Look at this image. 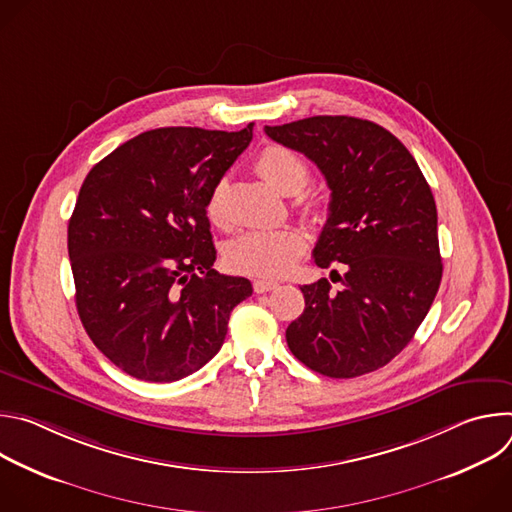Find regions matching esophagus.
Here are the masks:
<instances>
[{"label":"esophagus","mask_w":512,"mask_h":512,"mask_svg":"<svg viewBox=\"0 0 512 512\" xmlns=\"http://www.w3.org/2000/svg\"><path fill=\"white\" fill-rule=\"evenodd\" d=\"M277 285H279V283H277L275 279H265V277L253 281V289L257 291V294H265V291H271V289H275Z\"/></svg>","instance_id":"esophagus-1"}]
</instances>
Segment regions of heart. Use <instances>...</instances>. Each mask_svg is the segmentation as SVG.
<instances>
[{
    "label": "heart",
    "instance_id": "heart-1",
    "mask_svg": "<svg viewBox=\"0 0 512 512\" xmlns=\"http://www.w3.org/2000/svg\"><path fill=\"white\" fill-rule=\"evenodd\" d=\"M257 174L281 194H298L310 180L306 160L291 148L279 143H269L255 158ZM316 200H306L304 210L314 212ZM206 216L214 225H221L225 218L223 186L216 184L206 200ZM306 239L296 229L275 231H249L229 243L225 259L227 265L245 275H279L287 271L304 253Z\"/></svg>",
    "mask_w": 512,
    "mask_h": 512
}]
</instances>
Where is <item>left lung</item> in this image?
<instances>
[{
  "label": "left lung",
  "instance_id": "1",
  "mask_svg": "<svg viewBox=\"0 0 512 512\" xmlns=\"http://www.w3.org/2000/svg\"><path fill=\"white\" fill-rule=\"evenodd\" d=\"M265 133L324 174L330 212L314 261L344 271L332 269L338 289L326 277L300 287L306 308L287 326V346L324 377L373 373L411 342L440 289L431 188L405 145L367 119L316 115Z\"/></svg>",
  "mask_w": 512,
  "mask_h": 512
}]
</instances>
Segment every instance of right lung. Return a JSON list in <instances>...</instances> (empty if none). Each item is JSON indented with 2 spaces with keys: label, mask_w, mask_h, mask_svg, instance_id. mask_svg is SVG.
Instances as JSON below:
<instances>
[{
  "label": "right lung",
  "mask_w": 512,
  "mask_h": 512,
  "mask_svg": "<svg viewBox=\"0 0 512 512\" xmlns=\"http://www.w3.org/2000/svg\"><path fill=\"white\" fill-rule=\"evenodd\" d=\"M253 137L162 127L139 133L87 174L68 221L77 310L123 373L180 381L221 350L245 277L212 269L206 200Z\"/></svg>",
  "instance_id": "obj_1"
}]
</instances>
